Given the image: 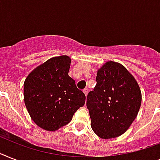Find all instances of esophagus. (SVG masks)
I'll list each match as a JSON object with an SVG mask.
<instances>
[{
    "label": "esophagus",
    "mask_w": 160,
    "mask_h": 160,
    "mask_svg": "<svg viewBox=\"0 0 160 160\" xmlns=\"http://www.w3.org/2000/svg\"><path fill=\"white\" fill-rule=\"evenodd\" d=\"M83 92L85 93V96H87V95H88V93H89V90H88V89H85V90H83Z\"/></svg>",
    "instance_id": "esophagus-1"
}]
</instances>
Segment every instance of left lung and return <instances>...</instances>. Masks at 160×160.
I'll list each match as a JSON object with an SVG mask.
<instances>
[{
  "label": "left lung",
  "mask_w": 160,
  "mask_h": 160,
  "mask_svg": "<svg viewBox=\"0 0 160 160\" xmlns=\"http://www.w3.org/2000/svg\"><path fill=\"white\" fill-rule=\"evenodd\" d=\"M96 81L86 103L91 128L103 139L120 136L138 115L142 100L140 88L124 65L111 60L98 70Z\"/></svg>",
  "instance_id": "1"
}]
</instances>
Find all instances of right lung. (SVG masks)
<instances>
[{
  "instance_id": "add662e5",
  "label": "right lung",
  "mask_w": 160,
  "mask_h": 160,
  "mask_svg": "<svg viewBox=\"0 0 160 160\" xmlns=\"http://www.w3.org/2000/svg\"><path fill=\"white\" fill-rule=\"evenodd\" d=\"M71 59L51 58L34 69L24 82V101L36 125L55 131L69 124L75 111L85 105V94L70 77Z\"/></svg>"
}]
</instances>
